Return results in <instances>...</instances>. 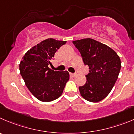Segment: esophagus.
Returning <instances> with one entry per match:
<instances>
[{
  "label": "esophagus",
  "mask_w": 134,
  "mask_h": 134,
  "mask_svg": "<svg viewBox=\"0 0 134 134\" xmlns=\"http://www.w3.org/2000/svg\"><path fill=\"white\" fill-rule=\"evenodd\" d=\"M70 76H72V77H74V76H76V74L73 73H70Z\"/></svg>",
  "instance_id": "esophagus-1"
}]
</instances>
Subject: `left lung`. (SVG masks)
<instances>
[{"mask_svg": "<svg viewBox=\"0 0 134 134\" xmlns=\"http://www.w3.org/2000/svg\"><path fill=\"white\" fill-rule=\"evenodd\" d=\"M85 65L89 66L85 85L79 87L81 96L96 103L106 97L114 87L121 68L120 57L106 44L87 38L74 41Z\"/></svg>", "mask_w": 134, "mask_h": 134, "instance_id": "left-lung-1", "label": "left lung"}]
</instances>
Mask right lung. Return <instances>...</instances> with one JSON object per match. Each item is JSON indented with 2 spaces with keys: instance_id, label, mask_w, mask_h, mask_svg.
Masks as SVG:
<instances>
[{
  "instance_id": "right-lung-1",
  "label": "right lung",
  "mask_w": 134,
  "mask_h": 134,
  "mask_svg": "<svg viewBox=\"0 0 134 134\" xmlns=\"http://www.w3.org/2000/svg\"><path fill=\"white\" fill-rule=\"evenodd\" d=\"M66 43L52 38L43 41L28 51L20 62V74L25 85L41 101L58 99L69 80L68 72L54 71L48 67L57 51Z\"/></svg>"
}]
</instances>
